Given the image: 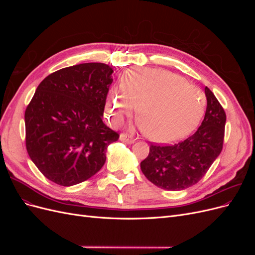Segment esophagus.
Segmentation results:
<instances>
[{
  "instance_id": "esophagus-1",
  "label": "esophagus",
  "mask_w": 255,
  "mask_h": 255,
  "mask_svg": "<svg viewBox=\"0 0 255 255\" xmlns=\"http://www.w3.org/2000/svg\"><path fill=\"white\" fill-rule=\"evenodd\" d=\"M119 139L121 140V141H123V142H126V143H128V144H130V143H134V139L130 136H128L127 134H121L120 135V137H119Z\"/></svg>"
}]
</instances>
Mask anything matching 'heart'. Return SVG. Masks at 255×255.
I'll return each instance as SVG.
<instances>
[{
    "mask_svg": "<svg viewBox=\"0 0 255 255\" xmlns=\"http://www.w3.org/2000/svg\"><path fill=\"white\" fill-rule=\"evenodd\" d=\"M121 88L111 89L107 96L105 113L111 123L119 126L137 105L135 126L153 142L169 143L187 136L204 114L201 89L170 71L132 69L123 75Z\"/></svg>",
    "mask_w": 255,
    "mask_h": 255,
    "instance_id": "obj_1",
    "label": "heart"
}]
</instances>
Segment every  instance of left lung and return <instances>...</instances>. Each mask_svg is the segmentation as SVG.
Segmentation results:
<instances>
[{
  "label": "left lung",
  "mask_w": 255,
  "mask_h": 255,
  "mask_svg": "<svg viewBox=\"0 0 255 255\" xmlns=\"http://www.w3.org/2000/svg\"><path fill=\"white\" fill-rule=\"evenodd\" d=\"M204 119L197 132L172 145L151 144L149 155L140 163L144 176L157 187L183 190L205 175L222 150L226 113L213 92L205 87Z\"/></svg>",
  "instance_id": "8db88e82"
}]
</instances>
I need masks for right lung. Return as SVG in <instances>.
Here are the masks:
<instances>
[{
	"label": "right lung",
	"instance_id": "obj_1",
	"mask_svg": "<svg viewBox=\"0 0 255 255\" xmlns=\"http://www.w3.org/2000/svg\"><path fill=\"white\" fill-rule=\"evenodd\" d=\"M112 67L87 63L60 69L37 87L25 111L26 150L39 171L61 186L101 169L119 134L102 121Z\"/></svg>",
	"mask_w": 255,
	"mask_h": 255
}]
</instances>
